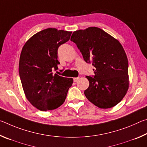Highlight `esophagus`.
<instances>
[{
  "label": "esophagus",
  "instance_id": "esophagus-1",
  "mask_svg": "<svg viewBox=\"0 0 147 147\" xmlns=\"http://www.w3.org/2000/svg\"><path fill=\"white\" fill-rule=\"evenodd\" d=\"M78 80H79V77H76V78H73V80H74V82H76L78 81Z\"/></svg>",
  "mask_w": 147,
  "mask_h": 147
}]
</instances>
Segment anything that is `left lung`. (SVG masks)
<instances>
[{"instance_id": "obj_1", "label": "left lung", "mask_w": 147, "mask_h": 147, "mask_svg": "<svg viewBox=\"0 0 147 147\" xmlns=\"http://www.w3.org/2000/svg\"><path fill=\"white\" fill-rule=\"evenodd\" d=\"M71 41L85 61L95 67L93 76H86L89 82L84 91L86 98L102 109L120 102L129 88L128 58L120 42L97 27L74 32Z\"/></svg>"}]
</instances>
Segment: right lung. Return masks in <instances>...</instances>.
<instances>
[{
  "mask_svg": "<svg viewBox=\"0 0 147 147\" xmlns=\"http://www.w3.org/2000/svg\"><path fill=\"white\" fill-rule=\"evenodd\" d=\"M72 32L47 28L26 42L20 56L19 72L26 98L41 111L53 110L63 104L72 78L53 71L58 69V49L70 39Z\"/></svg>",
  "mask_w": 147,
  "mask_h": 147,
  "instance_id": "right-lung-1",
  "label": "right lung"
}]
</instances>
